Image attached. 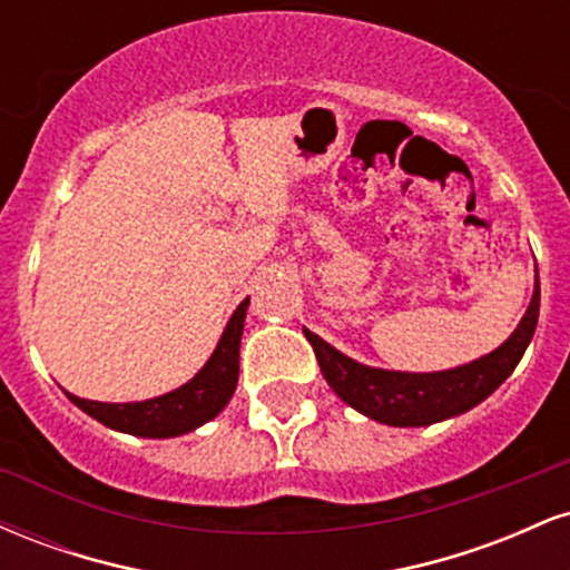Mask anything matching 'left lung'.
<instances>
[{"instance_id": "8db88e82", "label": "left lung", "mask_w": 570, "mask_h": 570, "mask_svg": "<svg viewBox=\"0 0 570 570\" xmlns=\"http://www.w3.org/2000/svg\"><path fill=\"white\" fill-rule=\"evenodd\" d=\"M539 299L541 289L539 278H535L531 305L507 343L490 351L488 356L444 372L367 367V364L353 362L345 353L332 348L326 340L313 332H305V337L311 340L326 383L353 410L372 421L385 423V426H431V423L448 421V417L476 407L512 375L535 332Z\"/></svg>"}]
</instances>
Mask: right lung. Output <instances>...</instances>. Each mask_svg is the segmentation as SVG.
<instances>
[{
    "instance_id": "obj_1",
    "label": "right lung",
    "mask_w": 570,
    "mask_h": 570,
    "mask_svg": "<svg viewBox=\"0 0 570 570\" xmlns=\"http://www.w3.org/2000/svg\"><path fill=\"white\" fill-rule=\"evenodd\" d=\"M248 297L235 307V313L222 332L217 348H214L208 362L193 381L179 385L168 394L144 399V402L109 404L94 402V399H80L75 394L67 396L90 417H96L104 426L115 431H126L134 436H149V440H168V436L187 434L195 431L212 417H217L225 404L230 402L235 383H238V351L240 335H244Z\"/></svg>"
}]
</instances>
